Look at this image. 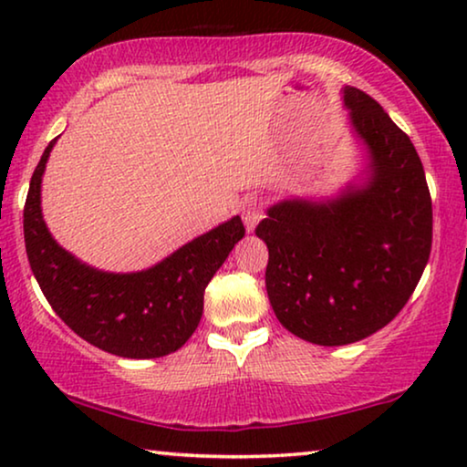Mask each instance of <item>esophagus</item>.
Segmentation results:
<instances>
[{
  "mask_svg": "<svg viewBox=\"0 0 467 467\" xmlns=\"http://www.w3.org/2000/svg\"><path fill=\"white\" fill-rule=\"evenodd\" d=\"M242 219H244V225L248 232H253L254 225L264 219V202L259 197H246L242 202Z\"/></svg>",
  "mask_w": 467,
  "mask_h": 467,
  "instance_id": "obj_1",
  "label": "esophagus"
}]
</instances>
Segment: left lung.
<instances>
[{"label": "left lung", "mask_w": 467, "mask_h": 467, "mask_svg": "<svg viewBox=\"0 0 467 467\" xmlns=\"http://www.w3.org/2000/svg\"><path fill=\"white\" fill-rule=\"evenodd\" d=\"M372 155V181L327 203L283 202L254 234L267 244L265 289L291 334L342 347L391 323L431 253V195L410 138L361 88H344Z\"/></svg>", "instance_id": "left-lung-1"}]
</instances>
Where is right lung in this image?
<instances>
[{"mask_svg": "<svg viewBox=\"0 0 467 467\" xmlns=\"http://www.w3.org/2000/svg\"><path fill=\"white\" fill-rule=\"evenodd\" d=\"M55 142L36 165L23 210L25 248L44 297L74 334L106 353L130 359L174 353L200 325L203 291L244 238V223L234 216L150 270H93L63 251L42 221L40 182Z\"/></svg>", "mask_w": 467, "mask_h": 467, "instance_id": "1", "label": "right lung"}]
</instances>
